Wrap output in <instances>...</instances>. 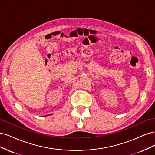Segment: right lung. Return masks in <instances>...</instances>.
I'll return each mask as SVG.
<instances>
[{"instance_id": "add662e5", "label": "right lung", "mask_w": 155, "mask_h": 155, "mask_svg": "<svg viewBox=\"0 0 155 155\" xmlns=\"http://www.w3.org/2000/svg\"><path fill=\"white\" fill-rule=\"evenodd\" d=\"M48 116V115H46V116Z\"/></svg>"}]
</instances>
